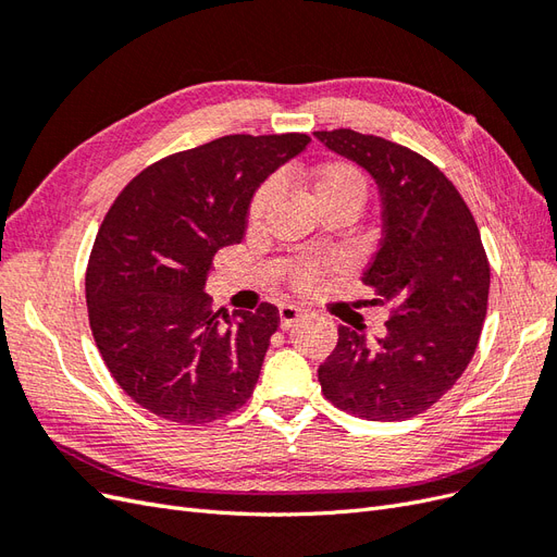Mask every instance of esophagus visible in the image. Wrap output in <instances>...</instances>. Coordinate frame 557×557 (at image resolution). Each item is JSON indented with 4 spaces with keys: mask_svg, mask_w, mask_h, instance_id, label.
Masks as SVG:
<instances>
[{
    "mask_svg": "<svg viewBox=\"0 0 557 557\" xmlns=\"http://www.w3.org/2000/svg\"><path fill=\"white\" fill-rule=\"evenodd\" d=\"M305 318V311L297 309L295 305H281L278 307V325L281 330H290L295 323Z\"/></svg>",
    "mask_w": 557,
    "mask_h": 557,
    "instance_id": "obj_1",
    "label": "esophagus"
}]
</instances>
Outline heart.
Instances as JSON below:
<instances>
[{
	"mask_svg": "<svg viewBox=\"0 0 557 557\" xmlns=\"http://www.w3.org/2000/svg\"><path fill=\"white\" fill-rule=\"evenodd\" d=\"M307 183H309L311 197H313L318 209L336 207V205L360 209L364 205V197H367L364 176L348 162L318 164V166H313V170L307 172ZM274 190H276L274 181H267L260 185L258 193L252 195L250 207H248L250 221H260V218L264 215L269 201L274 199ZM315 278H318V267L313 262H305L297 267L295 281H297V285H301V288H307V285H311Z\"/></svg>",
	"mask_w": 557,
	"mask_h": 557,
	"instance_id": "1",
	"label": "heart"
}]
</instances>
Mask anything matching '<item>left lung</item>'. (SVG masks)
Segmentation results:
<instances>
[{"label": "left lung", "instance_id": "8db88e82", "mask_svg": "<svg viewBox=\"0 0 557 557\" xmlns=\"http://www.w3.org/2000/svg\"><path fill=\"white\" fill-rule=\"evenodd\" d=\"M313 137L379 183L383 239L362 283L393 307L376 344L339 325L318 381L346 413L407 420L442 399L476 350L491 290L481 234L455 185L411 148L352 129Z\"/></svg>", "mask_w": 557, "mask_h": 557}]
</instances>
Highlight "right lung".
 Returning <instances> with one entry per match:
<instances>
[{
	"label": "right lung",
	"mask_w": 557,
	"mask_h": 557,
	"mask_svg": "<svg viewBox=\"0 0 557 557\" xmlns=\"http://www.w3.org/2000/svg\"><path fill=\"white\" fill-rule=\"evenodd\" d=\"M307 134H230L134 176L90 252L86 301L99 356L123 391L164 420L205 425L244 407L278 309L221 315L205 293L213 256L244 239L250 199Z\"/></svg>",
	"instance_id": "add662e5"
}]
</instances>
